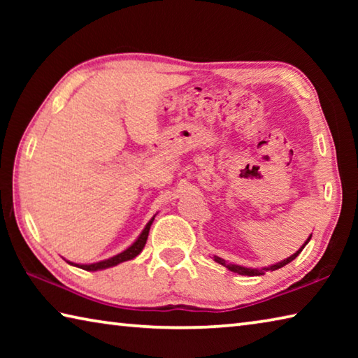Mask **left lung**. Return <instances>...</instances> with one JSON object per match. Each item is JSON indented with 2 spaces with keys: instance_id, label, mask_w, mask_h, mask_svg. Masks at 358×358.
Masks as SVG:
<instances>
[{
  "instance_id": "1",
  "label": "left lung",
  "mask_w": 358,
  "mask_h": 358,
  "mask_svg": "<svg viewBox=\"0 0 358 358\" xmlns=\"http://www.w3.org/2000/svg\"><path fill=\"white\" fill-rule=\"evenodd\" d=\"M310 240H311V235H310V237H308V240L305 241V243H303V246L300 248V250L296 251V252H294L292 256L287 257V259H284V260H281V262H278V264L268 265V266H262V268H248V266H241V265H235V264H227L226 260L221 259V257H217V256H215L213 259H215V262L221 264L222 266H226V268H229L230 271H234V273L246 275V276H260V275H265V271H275V270H278V268H281V266L287 265L289 262H292V260L303 251V248H305V246L308 245V241H310Z\"/></svg>"
}]
</instances>
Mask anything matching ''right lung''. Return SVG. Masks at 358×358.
<instances>
[{"label": "right lung", "mask_w": 358, "mask_h": 358, "mask_svg": "<svg viewBox=\"0 0 358 358\" xmlns=\"http://www.w3.org/2000/svg\"><path fill=\"white\" fill-rule=\"evenodd\" d=\"M153 220H155V216L147 222V226H145V229L142 230V234L138 235L134 243H132L129 248H126L123 252L117 254V256H113L110 259H106V260H101V262H94V264H74V262H69V260H66V262L74 265V266H78V268H82V270H87V271H98V270L110 268V266H115V265H118L121 262H126V260L134 259L142 252L145 243H147L148 232H150L151 224H153Z\"/></svg>", "instance_id": "obj_1"}]
</instances>
